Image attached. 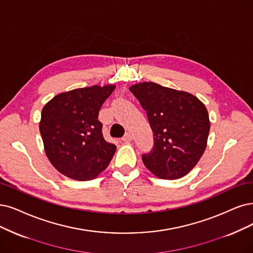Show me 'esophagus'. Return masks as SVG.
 Returning a JSON list of instances; mask_svg holds the SVG:
<instances>
[{"instance_id": "obj_1", "label": "esophagus", "mask_w": 253, "mask_h": 253, "mask_svg": "<svg viewBox=\"0 0 253 253\" xmlns=\"http://www.w3.org/2000/svg\"><path fill=\"white\" fill-rule=\"evenodd\" d=\"M122 141H123V142H131L132 141V134L130 132L125 133V135L122 137Z\"/></svg>"}]
</instances>
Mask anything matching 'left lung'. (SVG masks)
<instances>
[{"label":"left lung","mask_w":253,"mask_h":253,"mask_svg":"<svg viewBox=\"0 0 253 253\" xmlns=\"http://www.w3.org/2000/svg\"><path fill=\"white\" fill-rule=\"evenodd\" d=\"M146 110L153 147L142 160L163 179H178L198 164L208 145L211 122L203 103L192 93L155 82L129 87Z\"/></svg>","instance_id":"obj_1"}]
</instances>
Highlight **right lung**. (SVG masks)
I'll use <instances>...</instances> for the list:
<instances>
[{
    "label": "right lung",
    "instance_id": "right-lung-1",
    "mask_svg": "<svg viewBox=\"0 0 253 253\" xmlns=\"http://www.w3.org/2000/svg\"><path fill=\"white\" fill-rule=\"evenodd\" d=\"M115 84L60 92L42 110L40 131L52 166L74 180L86 181L108 167L117 147L107 143L98 121L103 103Z\"/></svg>",
    "mask_w": 253,
    "mask_h": 253
}]
</instances>
